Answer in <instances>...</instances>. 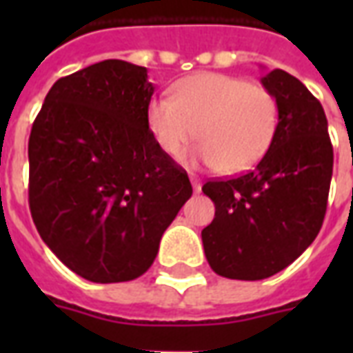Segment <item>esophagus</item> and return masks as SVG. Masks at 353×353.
Returning a JSON list of instances; mask_svg holds the SVG:
<instances>
[{
    "label": "esophagus",
    "instance_id": "1",
    "mask_svg": "<svg viewBox=\"0 0 353 353\" xmlns=\"http://www.w3.org/2000/svg\"><path fill=\"white\" fill-rule=\"evenodd\" d=\"M191 183H192V189H194V192H200V189H202V183H200L199 177L191 176Z\"/></svg>",
    "mask_w": 353,
    "mask_h": 353
}]
</instances>
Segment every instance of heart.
Instances as JSON below:
<instances>
[{"label":"heart","mask_w":353,"mask_h":353,"mask_svg":"<svg viewBox=\"0 0 353 353\" xmlns=\"http://www.w3.org/2000/svg\"><path fill=\"white\" fill-rule=\"evenodd\" d=\"M145 123L154 141L179 159L194 136L202 141L191 162L223 174L245 172L265 157L278 126L270 90L225 73H194L147 103Z\"/></svg>","instance_id":"1"}]
</instances>
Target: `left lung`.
<instances>
[{
	"label": "left lung",
	"instance_id": "8db88e82",
	"mask_svg": "<svg viewBox=\"0 0 353 353\" xmlns=\"http://www.w3.org/2000/svg\"><path fill=\"white\" fill-rule=\"evenodd\" d=\"M278 103L272 143L255 170L202 187L215 204L202 230L212 270L230 280H265L314 242L323 225L333 176L325 111L283 70L261 79Z\"/></svg>",
	"mask_w": 353,
	"mask_h": 353
}]
</instances>
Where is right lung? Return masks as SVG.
<instances>
[{
    "instance_id": "add662e5",
    "label": "right lung",
    "mask_w": 353,
    "mask_h": 353,
    "mask_svg": "<svg viewBox=\"0 0 353 353\" xmlns=\"http://www.w3.org/2000/svg\"><path fill=\"white\" fill-rule=\"evenodd\" d=\"M147 68L103 60L58 79L30 141V210L43 242L96 283L138 278L192 187L145 123Z\"/></svg>"
}]
</instances>
